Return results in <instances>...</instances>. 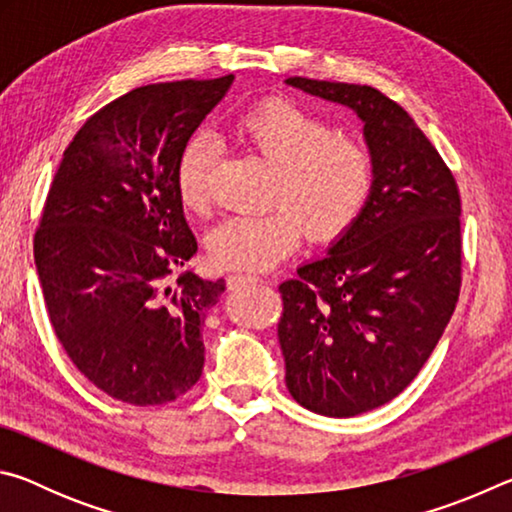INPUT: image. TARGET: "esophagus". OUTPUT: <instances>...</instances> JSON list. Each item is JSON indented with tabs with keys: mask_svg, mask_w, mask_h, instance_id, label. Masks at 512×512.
I'll use <instances>...</instances> for the list:
<instances>
[{
	"mask_svg": "<svg viewBox=\"0 0 512 512\" xmlns=\"http://www.w3.org/2000/svg\"><path fill=\"white\" fill-rule=\"evenodd\" d=\"M257 282H262L259 280L257 275H244V273H235V275H230L228 277V287L235 291V289H241V287H248V284H257Z\"/></svg>",
	"mask_w": 512,
	"mask_h": 512,
	"instance_id": "obj_1",
	"label": "esophagus"
}]
</instances>
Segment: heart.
<instances>
[{
	"label": "heart",
	"mask_w": 512,
	"mask_h": 512,
	"mask_svg": "<svg viewBox=\"0 0 512 512\" xmlns=\"http://www.w3.org/2000/svg\"><path fill=\"white\" fill-rule=\"evenodd\" d=\"M235 135L275 164L271 212L232 216L210 235V257L228 271L262 273L287 257L300 241L327 244L359 219L372 189V155L361 142L334 135L314 112L287 99H268L241 112ZM214 142L196 135L180 153L176 187L194 214L210 210Z\"/></svg>",
	"instance_id": "heart-1"
}]
</instances>
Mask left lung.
Listing matches in <instances>:
<instances>
[{"instance_id": "1", "label": "left lung", "mask_w": 512, "mask_h": 512, "mask_svg": "<svg viewBox=\"0 0 512 512\" xmlns=\"http://www.w3.org/2000/svg\"><path fill=\"white\" fill-rule=\"evenodd\" d=\"M284 83L350 108L375 169L359 219L280 284L289 393L314 413L352 418L411 384L454 314L461 196L427 135L386 94L302 76Z\"/></svg>"}]
</instances>
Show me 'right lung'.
I'll list each match as a JSON object with an SVG mask.
<instances>
[{"label": "right lung", "mask_w": 512, "mask_h": 512, "mask_svg": "<svg viewBox=\"0 0 512 512\" xmlns=\"http://www.w3.org/2000/svg\"><path fill=\"white\" fill-rule=\"evenodd\" d=\"M235 76L144 85L85 121L49 187L33 255L51 327L85 379L155 406L201 379L205 311L223 277L176 275L196 255L180 153Z\"/></svg>", "instance_id": "right-lung-1"}]
</instances>
